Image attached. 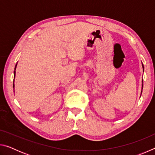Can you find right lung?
<instances>
[{"label": "right lung", "mask_w": 155, "mask_h": 155, "mask_svg": "<svg viewBox=\"0 0 155 155\" xmlns=\"http://www.w3.org/2000/svg\"><path fill=\"white\" fill-rule=\"evenodd\" d=\"M16 65H17V64L15 65V70H14V78H15V68H16ZM13 86H14V85H13Z\"/></svg>", "instance_id": "right-lung-1"}]
</instances>
